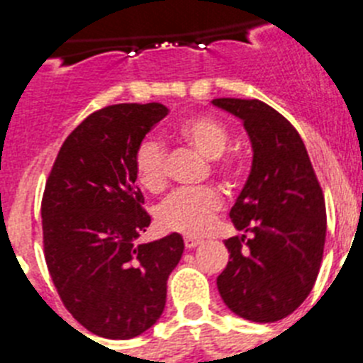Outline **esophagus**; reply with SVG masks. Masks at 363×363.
I'll use <instances>...</instances> for the list:
<instances>
[{
	"mask_svg": "<svg viewBox=\"0 0 363 363\" xmlns=\"http://www.w3.org/2000/svg\"><path fill=\"white\" fill-rule=\"evenodd\" d=\"M184 243H185V247H187V249H194V247L200 245L201 238H196V236H185Z\"/></svg>",
	"mask_w": 363,
	"mask_h": 363,
	"instance_id": "obj_1",
	"label": "esophagus"
}]
</instances>
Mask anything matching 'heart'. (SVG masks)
Here are the masks:
<instances>
[{
	"label": "heart",
	"instance_id": "heart-1",
	"mask_svg": "<svg viewBox=\"0 0 363 363\" xmlns=\"http://www.w3.org/2000/svg\"><path fill=\"white\" fill-rule=\"evenodd\" d=\"M176 140L209 158L211 171L225 184H236L242 176V162L236 154L227 152L230 130L213 114H194L176 127ZM167 149L152 138L138 143L133 152V169L138 184L150 194H160L169 182ZM221 196L211 187L179 189L167 196L156 209V221L169 233L200 234L220 213Z\"/></svg>",
	"mask_w": 363,
	"mask_h": 363
}]
</instances>
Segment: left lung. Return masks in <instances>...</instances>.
Returning <instances> with one entry per match:
<instances>
[{"instance_id": "8db88e82", "label": "left lung", "mask_w": 363, "mask_h": 363, "mask_svg": "<svg viewBox=\"0 0 363 363\" xmlns=\"http://www.w3.org/2000/svg\"><path fill=\"white\" fill-rule=\"evenodd\" d=\"M216 107L243 120L252 169L229 216L238 230L225 240L229 264L218 277L225 306L269 323L303 303L318 277L325 245V200L300 134L259 99L218 98Z\"/></svg>"}]
</instances>
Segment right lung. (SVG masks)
I'll use <instances>...</instances> for the list:
<instances>
[{
    "label": "right lung",
    "instance_id": "obj_1",
    "mask_svg": "<svg viewBox=\"0 0 363 363\" xmlns=\"http://www.w3.org/2000/svg\"><path fill=\"white\" fill-rule=\"evenodd\" d=\"M165 116L160 104L92 112L67 136L45 184L47 269L67 311L101 338L129 340L156 323L167 278L184 252L178 233L138 243L150 216L133 152Z\"/></svg>",
    "mask_w": 363,
    "mask_h": 363
}]
</instances>
